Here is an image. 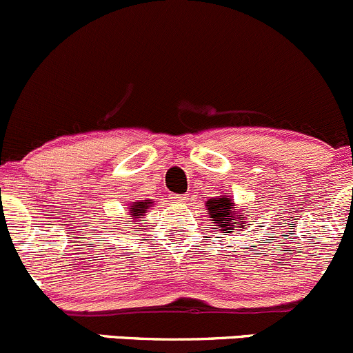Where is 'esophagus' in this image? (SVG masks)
<instances>
[{
  "instance_id": "34e87169",
  "label": "esophagus",
  "mask_w": 353,
  "mask_h": 353,
  "mask_svg": "<svg viewBox=\"0 0 353 353\" xmlns=\"http://www.w3.org/2000/svg\"><path fill=\"white\" fill-rule=\"evenodd\" d=\"M172 199L175 202H185V201H187V195H173Z\"/></svg>"
}]
</instances>
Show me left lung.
<instances>
[{"mask_svg":"<svg viewBox=\"0 0 353 353\" xmlns=\"http://www.w3.org/2000/svg\"><path fill=\"white\" fill-rule=\"evenodd\" d=\"M207 216L212 217L214 230L221 232H239L250 226L246 214L234 203L231 195H219L205 202Z\"/></svg>","mask_w":353,"mask_h":353,"instance_id":"left-lung-1","label":"left lung"}]
</instances>
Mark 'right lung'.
I'll list each match as a JSON object with an SVG mask.
<instances>
[{"label":"right lung","instance_id":"add662e5","mask_svg":"<svg viewBox=\"0 0 353 353\" xmlns=\"http://www.w3.org/2000/svg\"><path fill=\"white\" fill-rule=\"evenodd\" d=\"M152 205V199H148V201H137V202H132L129 205V219H127V224H136V226H139V224H143L141 221H144V214H146V210L150 209Z\"/></svg>","mask_w":353,"mask_h":353}]
</instances>
